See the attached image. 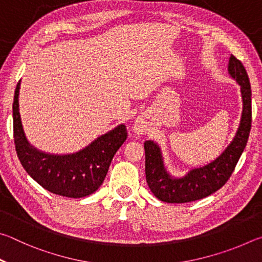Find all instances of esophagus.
<instances>
[{
  "label": "esophagus",
  "instance_id": "obj_1",
  "mask_svg": "<svg viewBox=\"0 0 262 262\" xmlns=\"http://www.w3.org/2000/svg\"><path fill=\"white\" fill-rule=\"evenodd\" d=\"M148 132V125L142 119H137L134 123V133L135 134H145Z\"/></svg>",
  "mask_w": 262,
  "mask_h": 262
}]
</instances>
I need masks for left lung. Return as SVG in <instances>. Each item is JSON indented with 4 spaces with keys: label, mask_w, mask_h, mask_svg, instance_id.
Instances as JSON below:
<instances>
[{
    "label": "left lung",
    "mask_w": 262,
    "mask_h": 262,
    "mask_svg": "<svg viewBox=\"0 0 262 262\" xmlns=\"http://www.w3.org/2000/svg\"><path fill=\"white\" fill-rule=\"evenodd\" d=\"M229 73L241 85L244 107L237 134L219 158L208 165L189 171L183 178H172L164 167L158 145L152 141L144 142L145 179L150 190L161 201L185 203L200 200L219 190L231 177L250 135L252 92L246 69L233 55L229 60Z\"/></svg>",
    "instance_id": "left-lung-1"
}]
</instances>
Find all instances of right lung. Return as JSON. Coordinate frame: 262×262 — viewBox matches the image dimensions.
Masks as SVG:
<instances>
[{
  "instance_id": "add662e5",
  "label": "right lung",
  "mask_w": 262,
  "mask_h": 262,
  "mask_svg": "<svg viewBox=\"0 0 262 262\" xmlns=\"http://www.w3.org/2000/svg\"><path fill=\"white\" fill-rule=\"evenodd\" d=\"M20 81L17 83L12 118L17 156L25 171L53 194L66 198H84L100 187L115 152L127 139L125 125L101 135L81 151L72 155H48L31 147L26 141L18 110Z\"/></svg>"
}]
</instances>
